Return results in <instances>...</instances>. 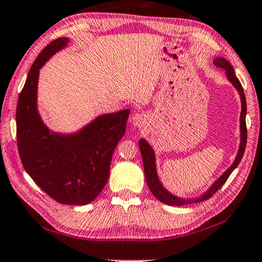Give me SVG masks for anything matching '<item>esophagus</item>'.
Instances as JSON below:
<instances>
[{
	"mask_svg": "<svg viewBox=\"0 0 262 262\" xmlns=\"http://www.w3.org/2000/svg\"><path fill=\"white\" fill-rule=\"evenodd\" d=\"M131 121L136 127H142L145 123H147V117H145L144 113H135L132 115Z\"/></svg>",
	"mask_w": 262,
	"mask_h": 262,
	"instance_id": "obj_1",
	"label": "esophagus"
}]
</instances>
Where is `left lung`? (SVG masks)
Segmentation results:
<instances>
[{
  "mask_svg": "<svg viewBox=\"0 0 262 262\" xmlns=\"http://www.w3.org/2000/svg\"><path fill=\"white\" fill-rule=\"evenodd\" d=\"M214 64L216 67H220V69L225 70V73L227 76V79H229L232 85L236 88L237 91H238L241 96V102H242V112H241V144L238 152H237V156L233 161V164L230 166L229 168L226 169L225 172L223 173L222 176L216 179L215 182L213 183L212 186L207 190L205 193H202L200 198L196 199H181L178 196H174L173 193L167 191L164 186H162L160 179H159L158 173H156V166H155V152L150 147V144L148 143L145 139L142 138L139 141V149H141L142 159H143V166H144V174H145V181H147V184L150 189L152 195L155 196L159 201L166 203V205L169 206H185V205H191V203H198L206 201L212 198V196L218 190L224 185V183L227 181L231 173H232L233 169H235L238 164L242 160L244 150H246L247 145V125H246V114H247V102H246V95H244L243 88L241 85L238 78L236 77L235 71H233V67L231 66V63L224 57H215L214 60Z\"/></svg>",
  "mask_w": 262,
  "mask_h": 262,
  "instance_id": "1",
  "label": "left lung"
}]
</instances>
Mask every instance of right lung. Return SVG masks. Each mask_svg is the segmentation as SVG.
<instances>
[{"instance_id":"obj_1","label":"right lung","mask_w":262,"mask_h":262,"mask_svg":"<svg viewBox=\"0 0 262 262\" xmlns=\"http://www.w3.org/2000/svg\"><path fill=\"white\" fill-rule=\"evenodd\" d=\"M69 42L66 37L53 40L32 63L16 106V141L24 168L44 192L62 205L83 206L106 185L130 110L100 115L71 135L52 132L44 125L37 110L39 70Z\"/></svg>"}]
</instances>
